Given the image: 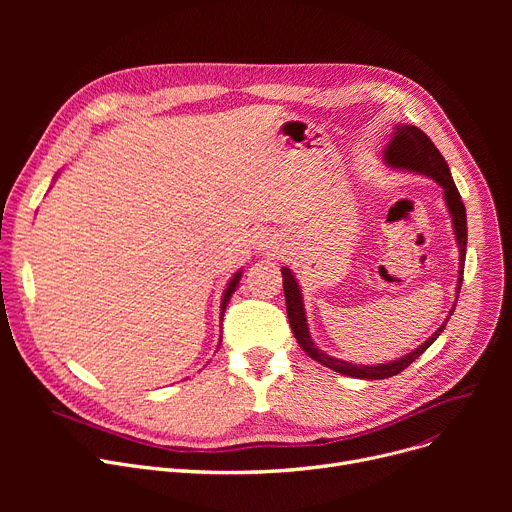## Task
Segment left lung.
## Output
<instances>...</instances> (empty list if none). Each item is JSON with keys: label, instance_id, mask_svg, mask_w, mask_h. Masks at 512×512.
<instances>
[{"label": "left lung", "instance_id": "1", "mask_svg": "<svg viewBox=\"0 0 512 512\" xmlns=\"http://www.w3.org/2000/svg\"><path fill=\"white\" fill-rule=\"evenodd\" d=\"M384 164L388 168H394V170H405V172L427 176V178L436 180L444 188V201H446L448 213L452 218L456 245H459V282H456V294H459L461 284H463L465 253H467V213H465L463 199L459 195V188H456V184L450 176L446 159L436 149V145L429 141V137L423 130H419L417 126H409V124H396L394 132H392V139L384 149ZM282 282H284V297H286V311H288L290 328H292V334H294V338H297V342L301 344L303 351L324 367H328L332 371H338L342 375H348V378H359V380H386V378H392V375L400 373L402 369H407L444 332L448 319H450V315L456 307V301H454L448 317L444 319V324L432 336H429L421 346H417L415 351H411L409 355L400 357L396 361H390V363L355 365V363H348V361L330 357L324 351H319L315 342L311 340L307 315H305L303 292L299 288L297 278H294L292 270H288V267H282Z\"/></svg>", "mask_w": 512, "mask_h": 512}]
</instances>
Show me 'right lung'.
<instances>
[{
  "instance_id": "1",
  "label": "right lung",
  "mask_w": 512,
  "mask_h": 512,
  "mask_svg": "<svg viewBox=\"0 0 512 512\" xmlns=\"http://www.w3.org/2000/svg\"><path fill=\"white\" fill-rule=\"evenodd\" d=\"M240 278H242V270H238L232 278H230V282H228V286H226V290H224V297H222V305H220V319H224V311H226V307H228V303H230V297L234 294V290H236V286H238V282H240Z\"/></svg>"
}]
</instances>
